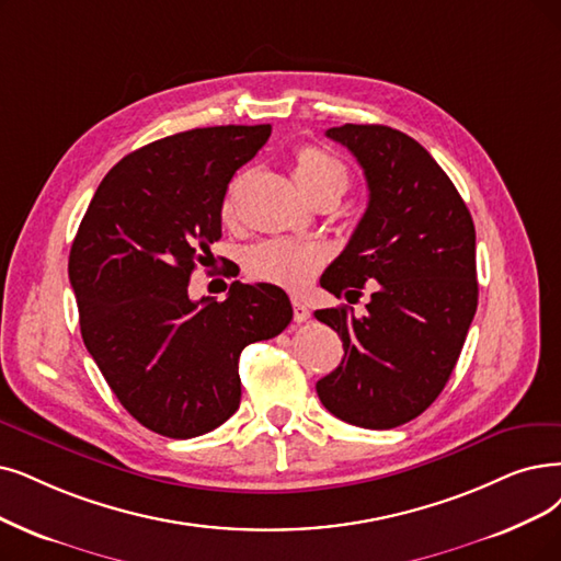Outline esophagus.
Listing matches in <instances>:
<instances>
[{"instance_id":"1","label":"esophagus","mask_w":561,"mask_h":561,"mask_svg":"<svg viewBox=\"0 0 561 561\" xmlns=\"http://www.w3.org/2000/svg\"><path fill=\"white\" fill-rule=\"evenodd\" d=\"M293 308H295V322H306L308 318H310V310H308V306L301 301V299H293Z\"/></svg>"}]
</instances>
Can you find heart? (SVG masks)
Here are the masks:
<instances>
[{
  "mask_svg": "<svg viewBox=\"0 0 561 561\" xmlns=\"http://www.w3.org/2000/svg\"><path fill=\"white\" fill-rule=\"evenodd\" d=\"M293 172L297 186L310 203L322 195H333L335 199H341L350 184L345 165L318 147H301L295 153ZM237 191L239 182L230 188L226 203H222V216L226 218L234 214ZM322 262L324 255L316 245L278 239L253 245L243 257V268L255 280L272 283L285 289H304L312 280V276L318 274Z\"/></svg>",
  "mask_w": 561,
  "mask_h": 561,
  "instance_id": "b5f03b06",
  "label": "heart"
}]
</instances>
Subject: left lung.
Returning a JSON list of instances; mask_svg holds the SVG:
<instances>
[{
  "instance_id": "1",
  "label": "left lung",
  "mask_w": 561,
  "mask_h": 561,
  "mask_svg": "<svg viewBox=\"0 0 561 561\" xmlns=\"http://www.w3.org/2000/svg\"><path fill=\"white\" fill-rule=\"evenodd\" d=\"M364 168L368 207L320 285L335 297L377 283L366 316L316 310L341 335V366L316 385L352 425L387 431L428 410L456 368L479 301L477 232L446 172L414 138L382 124L327 130Z\"/></svg>"
}]
</instances>
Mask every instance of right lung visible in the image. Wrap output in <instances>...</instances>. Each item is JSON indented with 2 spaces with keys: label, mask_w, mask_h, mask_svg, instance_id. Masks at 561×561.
I'll return each instance as SVG.
<instances>
[{
  "label": "right lung",
  "mask_w": 561,
  "mask_h": 561,
  "mask_svg": "<svg viewBox=\"0 0 561 561\" xmlns=\"http://www.w3.org/2000/svg\"><path fill=\"white\" fill-rule=\"evenodd\" d=\"M272 126L176 133L112 168L69 255L80 331L112 393L145 428L188 439L239 408V354L278 335L293 306L276 285L234 280L226 301L188 297L193 268L220 239L234 172Z\"/></svg>",
  "instance_id": "add662e5"
}]
</instances>
